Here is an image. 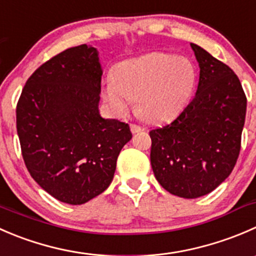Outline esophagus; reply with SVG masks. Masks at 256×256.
Wrapping results in <instances>:
<instances>
[{"label":"esophagus","instance_id":"esophagus-1","mask_svg":"<svg viewBox=\"0 0 256 256\" xmlns=\"http://www.w3.org/2000/svg\"><path fill=\"white\" fill-rule=\"evenodd\" d=\"M130 130H132V133H138V132H142L143 130V128L142 127H139V126H136V124H130Z\"/></svg>","mask_w":256,"mask_h":256}]
</instances>
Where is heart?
I'll return each instance as SVG.
<instances>
[{
    "mask_svg": "<svg viewBox=\"0 0 256 256\" xmlns=\"http://www.w3.org/2000/svg\"><path fill=\"white\" fill-rule=\"evenodd\" d=\"M196 67L186 57L168 53H149L117 67L114 77L103 86V98L118 118L136 108L148 120L166 122L176 117L193 94Z\"/></svg>",
    "mask_w": 256,
    "mask_h": 256,
    "instance_id": "obj_1",
    "label": "heart"
}]
</instances>
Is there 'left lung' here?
Listing matches in <instances>:
<instances>
[{"label":"left lung","instance_id":"8db88e82","mask_svg":"<svg viewBox=\"0 0 256 256\" xmlns=\"http://www.w3.org/2000/svg\"><path fill=\"white\" fill-rule=\"evenodd\" d=\"M190 46L200 68L196 97L174 122L149 132L156 179L186 199L206 196L230 176L246 114V97L232 68Z\"/></svg>","mask_w":256,"mask_h":256}]
</instances>
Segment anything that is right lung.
<instances>
[{"label": "right lung", "instance_id": "right-lung-1", "mask_svg": "<svg viewBox=\"0 0 256 256\" xmlns=\"http://www.w3.org/2000/svg\"><path fill=\"white\" fill-rule=\"evenodd\" d=\"M102 66L80 44L43 63L17 103V134L32 178L62 203L80 206L112 183L129 126L100 114Z\"/></svg>", "mask_w": 256, "mask_h": 256}]
</instances>
